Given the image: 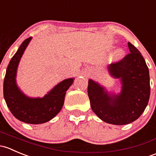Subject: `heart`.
I'll use <instances>...</instances> for the list:
<instances>
[{"label": "heart", "mask_w": 156, "mask_h": 156, "mask_svg": "<svg viewBox=\"0 0 156 156\" xmlns=\"http://www.w3.org/2000/svg\"><path fill=\"white\" fill-rule=\"evenodd\" d=\"M122 55V50L119 49V50H117L116 52H115V58H119Z\"/></svg>", "instance_id": "1"}]
</instances>
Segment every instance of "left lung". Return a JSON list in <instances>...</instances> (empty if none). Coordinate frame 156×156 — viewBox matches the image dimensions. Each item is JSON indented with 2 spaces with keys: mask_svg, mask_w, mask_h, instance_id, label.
<instances>
[{
  "mask_svg": "<svg viewBox=\"0 0 156 156\" xmlns=\"http://www.w3.org/2000/svg\"><path fill=\"white\" fill-rule=\"evenodd\" d=\"M128 45L129 53L108 67L110 74L121 80L119 94L110 95L91 80L88 85L93 112L105 122L118 126L137 119L147 107L150 95L148 67L137 48L129 42Z\"/></svg>",
  "mask_w": 156,
  "mask_h": 156,
  "instance_id": "1",
  "label": "left lung"
}]
</instances>
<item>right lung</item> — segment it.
Here are the masks:
<instances>
[{
  "mask_svg": "<svg viewBox=\"0 0 156 156\" xmlns=\"http://www.w3.org/2000/svg\"><path fill=\"white\" fill-rule=\"evenodd\" d=\"M30 40L31 37H28L23 41L8 65L4 81V97L17 119L28 124H42L54 118L62 110L65 94L73 83V78L61 82L42 98H30L21 92L16 83V70Z\"/></svg>",
  "mask_w": 156,
  "mask_h": 156,
  "instance_id": "1",
  "label": "right lung"
}]
</instances>
